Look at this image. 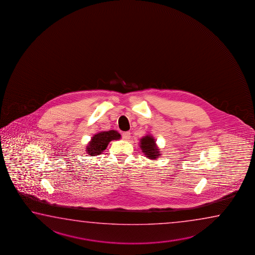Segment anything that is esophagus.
<instances>
[{"instance_id":"1","label":"esophagus","mask_w":255,"mask_h":255,"mask_svg":"<svg viewBox=\"0 0 255 255\" xmlns=\"http://www.w3.org/2000/svg\"><path fill=\"white\" fill-rule=\"evenodd\" d=\"M122 137H123V139L126 140V141H128L130 137H131L129 132H125V133H123V134H122Z\"/></svg>"}]
</instances>
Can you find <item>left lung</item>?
Returning a JSON list of instances; mask_svg holds the SVG:
<instances>
[{
  "mask_svg": "<svg viewBox=\"0 0 255 255\" xmlns=\"http://www.w3.org/2000/svg\"><path fill=\"white\" fill-rule=\"evenodd\" d=\"M140 147L143 153L151 160H156L160 157V151L156 146L155 140L151 135H145L140 140Z\"/></svg>",
  "mask_w": 255,
  "mask_h": 255,
  "instance_id": "8db88e82",
  "label": "left lung"
}]
</instances>
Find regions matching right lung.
I'll use <instances>...</instances> for the list:
<instances>
[{
	"mask_svg": "<svg viewBox=\"0 0 255 255\" xmlns=\"http://www.w3.org/2000/svg\"><path fill=\"white\" fill-rule=\"evenodd\" d=\"M121 139V134L115 130L104 131L95 134L87 146V152L91 156L99 155L108 146L113 140Z\"/></svg>",
	"mask_w": 255,
	"mask_h": 255,
	"instance_id": "add662e5",
	"label": "right lung"
}]
</instances>
